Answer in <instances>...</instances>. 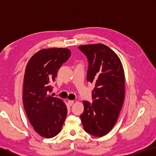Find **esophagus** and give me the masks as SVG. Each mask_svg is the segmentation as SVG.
<instances>
[{
    "instance_id": "esophagus-1",
    "label": "esophagus",
    "mask_w": 156,
    "mask_h": 156,
    "mask_svg": "<svg viewBox=\"0 0 156 156\" xmlns=\"http://www.w3.org/2000/svg\"><path fill=\"white\" fill-rule=\"evenodd\" d=\"M68 105L69 106H72L73 105V103H74V101L73 100H68Z\"/></svg>"
}]
</instances>
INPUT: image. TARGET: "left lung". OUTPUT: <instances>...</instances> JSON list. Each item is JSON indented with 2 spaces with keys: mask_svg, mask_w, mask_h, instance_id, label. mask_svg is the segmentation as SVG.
<instances>
[{
  "mask_svg": "<svg viewBox=\"0 0 156 156\" xmlns=\"http://www.w3.org/2000/svg\"><path fill=\"white\" fill-rule=\"evenodd\" d=\"M78 48L88 59L87 81L94 84L92 103L83 101L84 111L81 120L88 133L102 136L114 127L123 105L125 96L123 66L119 56L105 45H85Z\"/></svg>",
  "mask_w": 156,
  "mask_h": 156,
  "instance_id": "obj_1",
  "label": "left lung"
}]
</instances>
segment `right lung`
<instances>
[{"mask_svg":"<svg viewBox=\"0 0 156 156\" xmlns=\"http://www.w3.org/2000/svg\"><path fill=\"white\" fill-rule=\"evenodd\" d=\"M71 56L69 49L39 51L29 60L25 69L23 101L30 124L40 135L51 138L58 135L67 115L60 99L49 96L60 68Z\"/></svg>","mask_w":156,"mask_h":156,"instance_id":"obj_1","label":"right lung"}]
</instances>
